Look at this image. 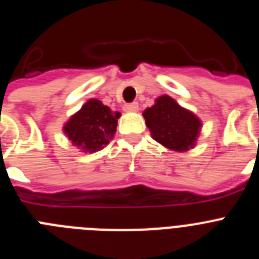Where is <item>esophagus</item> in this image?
Wrapping results in <instances>:
<instances>
[{"instance_id":"1","label":"esophagus","mask_w":259,"mask_h":259,"mask_svg":"<svg viewBox=\"0 0 259 259\" xmlns=\"http://www.w3.org/2000/svg\"><path fill=\"white\" fill-rule=\"evenodd\" d=\"M123 109H124V111H127V113H136V111H139V104H137V102L125 104Z\"/></svg>"}]
</instances>
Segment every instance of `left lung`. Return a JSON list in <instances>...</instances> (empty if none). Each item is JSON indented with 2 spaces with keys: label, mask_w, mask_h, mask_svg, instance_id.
<instances>
[{
  "label": "left lung",
  "mask_w": 259,
  "mask_h": 259,
  "mask_svg": "<svg viewBox=\"0 0 259 259\" xmlns=\"http://www.w3.org/2000/svg\"><path fill=\"white\" fill-rule=\"evenodd\" d=\"M146 127L157 143L175 152L194 148L200 136V118L180 106L170 96H161L152 107L144 110Z\"/></svg>",
  "instance_id": "8db88e82"
}]
</instances>
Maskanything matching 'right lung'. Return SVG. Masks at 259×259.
Returning <instances> with one entry per match:
<instances>
[{
	"instance_id": "1",
	"label": "right lung",
	"mask_w": 259,
	"mask_h": 259,
	"mask_svg": "<svg viewBox=\"0 0 259 259\" xmlns=\"http://www.w3.org/2000/svg\"><path fill=\"white\" fill-rule=\"evenodd\" d=\"M119 116L120 113L105 106L97 98H92L71 115L63 125V134L81 152H98L113 140Z\"/></svg>"
}]
</instances>
